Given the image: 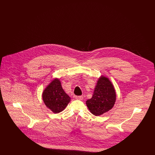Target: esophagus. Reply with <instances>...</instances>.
<instances>
[{
  "label": "esophagus",
  "instance_id": "1",
  "mask_svg": "<svg viewBox=\"0 0 155 155\" xmlns=\"http://www.w3.org/2000/svg\"><path fill=\"white\" fill-rule=\"evenodd\" d=\"M75 98L77 100H80V101H82L83 99V96H77L75 97Z\"/></svg>",
  "mask_w": 155,
  "mask_h": 155
}]
</instances>
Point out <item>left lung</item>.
Segmentation results:
<instances>
[{"mask_svg": "<svg viewBox=\"0 0 155 155\" xmlns=\"http://www.w3.org/2000/svg\"><path fill=\"white\" fill-rule=\"evenodd\" d=\"M116 101V93L109 78L102 75L97 81L91 99L86 101L90 112L99 116L111 110Z\"/></svg>", "mask_w": 155, "mask_h": 155, "instance_id": "1", "label": "left lung"}]
</instances>
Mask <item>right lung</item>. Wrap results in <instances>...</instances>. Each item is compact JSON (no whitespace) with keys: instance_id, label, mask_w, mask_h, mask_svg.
I'll return each instance as SVG.
<instances>
[{"instance_id":"1","label":"right lung","mask_w":155,"mask_h":155,"mask_svg":"<svg viewBox=\"0 0 155 155\" xmlns=\"http://www.w3.org/2000/svg\"><path fill=\"white\" fill-rule=\"evenodd\" d=\"M42 96L45 106L55 114L64 110L71 101L58 78L52 80L45 87Z\"/></svg>"}]
</instances>
